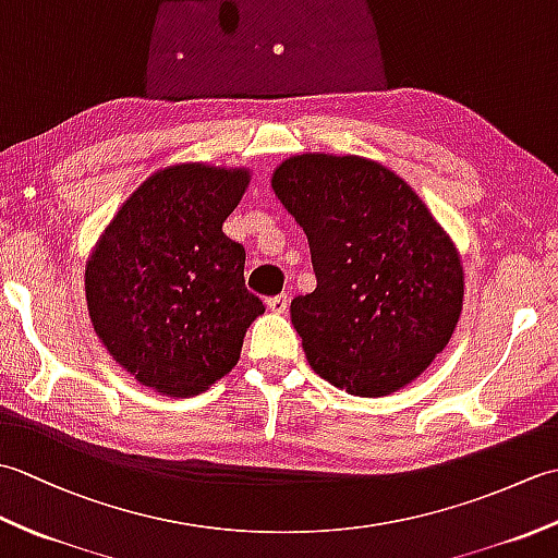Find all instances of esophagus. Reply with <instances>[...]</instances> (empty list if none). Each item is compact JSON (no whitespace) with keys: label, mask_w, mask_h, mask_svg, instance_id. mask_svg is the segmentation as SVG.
Listing matches in <instances>:
<instances>
[{"label":"esophagus","mask_w":558,"mask_h":558,"mask_svg":"<svg viewBox=\"0 0 558 558\" xmlns=\"http://www.w3.org/2000/svg\"><path fill=\"white\" fill-rule=\"evenodd\" d=\"M268 310L276 312V314H286L288 306H290V298L288 294H276V298H268Z\"/></svg>","instance_id":"obj_1"}]
</instances>
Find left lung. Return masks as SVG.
<instances>
[{"mask_svg": "<svg viewBox=\"0 0 558 558\" xmlns=\"http://www.w3.org/2000/svg\"><path fill=\"white\" fill-rule=\"evenodd\" d=\"M272 192L310 240L316 290L290 304L312 369L352 396L378 398L417 378L462 310V266L422 198L357 156L306 153Z\"/></svg>", "mask_w": 558, "mask_h": 558, "instance_id": "left-lung-1", "label": "left lung"}]
</instances>
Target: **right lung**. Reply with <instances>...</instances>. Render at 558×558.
Segmentation results:
<instances>
[{
    "instance_id": "obj_1",
    "label": "right lung",
    "mask_w": 558,
    "mask_h": 558,
    "mask_svg": "<svg viewBox=\"0 0 558 558\" xmlns=\"http://www.w3.org/2000/svg\"><path fill=\"white\" fill-rule=\"evenodd\" d=\"M246 184V170H160L126 198L88 260L98 338L158 393L194 396L216 384L264 314L244 288V246L222 232Z\"/></svg>"
}]
</instances>
